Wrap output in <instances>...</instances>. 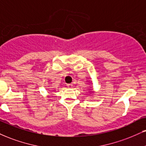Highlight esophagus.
Masks as SVG:
<instances>
[{"label":"esophagus","mask_w":146,"mask_h":146,"mask_svg":"<svg viewBox=\"0 0 146 146\" xmlns=\"http://www.w3.org/2000/svg\"><path fill=\"white\" fill-rule=\"evenodd\" d=\"M67 87L68 88H73V84H67Z\"/></svg>","instance_id":"esophagus-1"}]
</instances>
